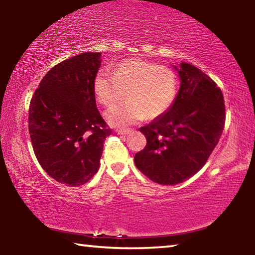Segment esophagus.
Returning <instances> with one entry per match:
<instances>
[{
    "instance_id": "34e87169",
    "label": "esophagus",
    "mask_w": 255,
    "mask_h": 255,
    "mask_svg": "<svg viewBox=\"0 0 255 255\" xmlns=\"http://www.w3.org/2000/svg\"><path fill=\"white\" fill-rule=\"evenodd\" d=\"M117 132L119 135H127V133L131 132V129H117Z\"/></svg>"
}]
</instances>
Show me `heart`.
<instances>
[{"label":"heart","mask_w":255,"mask_h":255,"mask_svg":"<svg viewBox=\"0 0 255 255\" xmlns=\"http://www.w3.org/2000/svg\"><path fill=\"white\" fill-rule=\"evenodd\" d=\"M98 101L106 107L128 102L107 112V119L116 127H127L145 117H163L174 105L179 91L176 73L167 66L141 58L120 62L112 72L100 71L93 83Z\"/></svg>","instance_id":"1"}]
</instances>
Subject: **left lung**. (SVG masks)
Segmentation results:
<instances>
[{"label": "left lung", "mask_w": 255, "mask_h": 255, "mask_svg": "<svg viewBox=\"0 0 255 255\" xmlns=\"http://www.w3.org/2000/svg\"><path fill=\"white\" fill-rule=\"evenodd\" d=\"M176 71L181 88L174 105L139 129L147 144L135 155L137 169L161 185L181 183L202 169L226 118L223 92L215 81L187 63Z\"/></svg>", "instance_id": "obj_1"}]
</instances>
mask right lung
Here are the masks:
<instances>
[{"mask_svg": "<svg viewBox=\"0 0 255 255\" xmlns=\"http://www.w3.org/2000/svg\"><path fill=\"white\" fill-rule=\"evenodd\" d=\"M101 53L63 60L42 77L29 106V133L38 162L59 183L79 187L97 173L112 130L96 103Z\"/></svg>", "mask_w": 255, "mask_h": 255, "instance_id": "1", "label": "right lung"}]
</instances>
